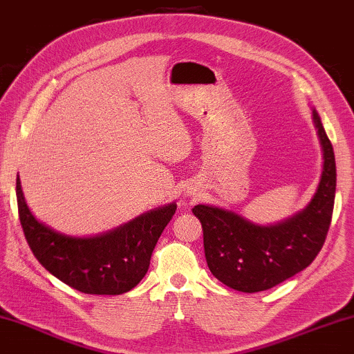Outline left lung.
<instances>
[{"instance_id":"obj_1","label":"left lung","mask_w":354,"mask_h":354,"mask_svg":"<svg viewBox=\"0 0 354 354\" xmlns=\"http://www.w3.org/2000/svg\"><path fill=\"white\" fill-rule=\"evenodd\" d=\"M323 150V171L314 198L286 221L260 225L235 212L196 205L204 230V249L212 274L234 290L263 292L309 266L323 248L333 218L335 158L318 113L312 111Z\"/></svg>"}]
</instances>
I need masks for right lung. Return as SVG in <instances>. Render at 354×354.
<instances>
[{"label":"right lung","instance_id":"right-lung-1","mask_svg":"<svg viewBox=\"0 0 354 354\" xmlns=\"http://www.w3.org/2000/svg\"><path fill=\"white\" fill-rule=\"evenodd\" d=\"M19 216L34 257L57 279L88 295H122L146 276L153 248L177 205L167 204L95 236L56 232L32 215L17 176Z\"/></svg>","mask_w":354,"mask_h":354}]
</instances>
